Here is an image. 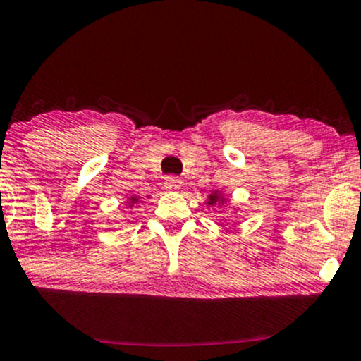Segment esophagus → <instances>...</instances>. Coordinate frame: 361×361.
Masks as SVG:
<instances>
[{"label": "esophagus", "mask_w": 361, "mask_h": 361, "mask_svg": "<svg viewBox=\"0 0 361 361\" xmlns=\"http://www.w3.org/2000/svg\"><path fill=\"white\" fill-rule=\"evenodd\" d=\"M181 185H183V181L178 178V176H166L165 183H164L165 190H169V191H178Z\"/></svg>", "instance_id": "34e87169"}]
</instances>
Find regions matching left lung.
I'll return each instance as SVG.
<instances>
[{
    "label": "left lung",
    "mask_w": 361,
    "mask_h": 361,
    "mask_svg": "<svg viewBox=\"0 0 361 361\" xmlns=\"http://www.w3.org/2000/svg\"><path fill=\"white\" fill-rule=\"evenodd\" d=\"M224 196H222V192H217L214 191L212 195H209V197H207L206 204L207 206H214V204H224Z\"/></svg>",
    "instance_id": "obj_1"
}]
</instances>
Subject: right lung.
Returning a JSON list of instances; mask_svg holds the SVG:
<instances>
[{
    "label": "right lung",
    "instance_id": "obj_1",
    "mask_svg": "<svg viewBox=\"0 0 361 361\" xmlns=\"http://www.w3.org/2000/svg\"><path fill=\"white\" fill-rule=\"evenodd\" d=\"M137 201H139V197H137V196H130V197H129V202H128V204L132 207V206L135 204Z\"/></svg>",
    "mask_w": 361,
    "mask_h": 361
}]
</instances>
